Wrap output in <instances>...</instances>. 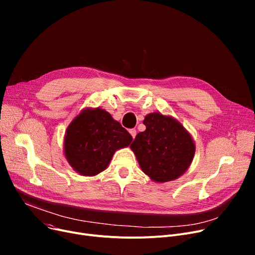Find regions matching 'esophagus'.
<instances>
[{
    "instance_id": "34e87169",
    "label": "esophagus",
    "mask_w": 255,
    "mask_h": 255,
    "mask_svg": "<svg viewBox=\"0 0 255 255\" xmlns=\"http://www.w3.org/2000/svg\"><path fill=\"white\" fill-rule=\"evenodd\" d=\"M129 133L131 134L132 138L134 139V138H135V135H136V130H135V129H130V130H129Z\"/></svg>"
}]
</instances>
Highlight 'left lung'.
I'll use <instances>...</instances> for the list:
<instances>
[{
  "label": "left lung",
  "mask_w": 255,
  "mask_h": 255,
  "mask_svg": "<svg viewBox=\"0 0 255 255\" xmlns=\"http://www.w3.org/2000/svg\"><path fill=\"white\" fill-rule=\"evenodd\" d=\"M143 124L145 130L130 145L141 170L157 183L180 178L195 154L192 135L177 119L161 113L146 115Z\"/></svg>",
  "instance_id": "8db88e82"
}]
</instances>
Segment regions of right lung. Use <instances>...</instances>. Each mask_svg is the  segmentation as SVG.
<instances>
[{
  "label": "right lung",
  "instance_id": "add662e5",
  "mask_svg": "<svg viewBox=\"0 0 255 255\" xmlns=\"http://www.w3.org/2000/svg\"><path fill=\"white\" fill-rule=\"evenodd\" d=\"M131 141L129 132L110 113L86 107L66 129L64 155L80 176L94 177L106 169L116 151Z\"/></svg>",
  "mask_w": 255,
  "mask_h": 255
}]
</instances>
